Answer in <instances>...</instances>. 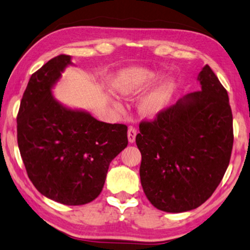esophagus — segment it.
<instances>
[{
	"label": "esophagus",
	"instance_id": "esophagus-1",
	"mask_svg": "<svg viewBox=\"0 0 250 250\" xmlns=\"http://www.w3.org/2000/svg\"><path fill=\"white\" fill-rule=\"evenodd\" d=\"M136 135H137V130L135 129L134 127H130L128 128V132H127V137H128V142L129 143H134L135 142V138H136Z\"/></svg>",
	"mask_w": 250,
	"mask_h": 250
}]
</instances>
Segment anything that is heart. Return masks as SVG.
<instances>
[{"instance_id": "heart-1", "label": "heart", "mask_w": 250, "mask_h": 250, "mask_svg": "<svg viewBox=\"0 0 250 250\" xmlns=\"http://www.w3.org/2000/svg\"><path fill=\"white\" fill-rule=\"evenodd\" d=\"M158 74L154 70L143 67H129L118 72L114 80L117 93L124 96L135 95L154 82ZM173 80H168L155 87L139 101V111L147 116H155L168 106L174 92Z\"/></svg>"}]
</instances>
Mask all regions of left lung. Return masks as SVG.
I'll return each instance as SVG.
<instances>
[{
	"instance_id": "8db88e82",
	"label": "left lung",
	"mask_w": 250,
	"mask_h": 250,
	"mask_svg": "<svg viewBox=\"0 0 250 250\" xmlns=\"http://www.w3.org/2000/svg\"><path fill=\"white\" fill-rule=\"evenodd\" d=\"M198 81L200 91L139 125L142 187L150 203L164 212L199 208L229 164L234 135L229 94L208 64Z\"/></svg>"
}]
</instances>
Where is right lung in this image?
<instances>
[{"label":"right lung","instance_id":"obj_1","mask_svg":"<svg viewBox=\"0 0 250 250\" xmlns=\"http://www.w3.org/2000/svg\"><path fill=\"white\" fill-rule=\"evenodd\" d=\"M60 55L30 77L17 114V143L28 178L46 198L64 205L93 201L111 161L127 146V126L100 122L60 103L52 89L72 65Z\"/></svg>","mask_w":250,"mask_h":250}]
</instances>
